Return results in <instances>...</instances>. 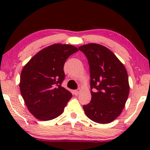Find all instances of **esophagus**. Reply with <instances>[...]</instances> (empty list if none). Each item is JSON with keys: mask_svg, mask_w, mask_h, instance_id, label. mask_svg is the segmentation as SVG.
Instances as JSON below:
<instances>
[{"mask_svg": "<svg viewBox=\"0 0 150 150\" xmlns=\"http://www.w3.org/2000/svg\"><path fill=\"white\" fill-rule=\"evenodd\" d=\"M80 91H81V89H78L76 90H74V94H75L76 96H77V95H79V94Z\"/></svg>", "mask_w": 150, "mask_h": 150, "instance_id": "obj_1", "label": "esophagus"}]
</instances>
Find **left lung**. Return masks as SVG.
<instances>
[{"label": "left lung", "mask_w": 150, "mask_h": 150, "mask_svg": "<svg viewBox=\"0 0 150 150\" xmlns=\"http://www.w3.org/2000/svg\"><path fill=\"white\" fill-rule=\"evenodd\" d=\"M79 49L89 65L91 100L83 109L87 117L99 124H108L122 112L130 87L124 65L105 46L89 44Z\"/></svg>", "instance_id": "left-lung-1"}]
</instances>
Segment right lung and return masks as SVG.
Masks as SVG:
<instances>
[{
	"label": "right lung",
	"mask_w": 150,
	"mask_h": 150,
	"mask_svg": "<svg viewBox=\"0 0 150 150\" xmlns=\"http://www.w3.org/2000/svg\"><path fill=\"white\" fill-rule=\"evenodd\" d=\"M76 47L57 44L37 53L24 65L20 89L30 112L38 120L48 121L63 112L72 94L61 87L65 79V62Z\"/></svg>",
	"instance_id": "right-lung-1"
}]
</instances>
